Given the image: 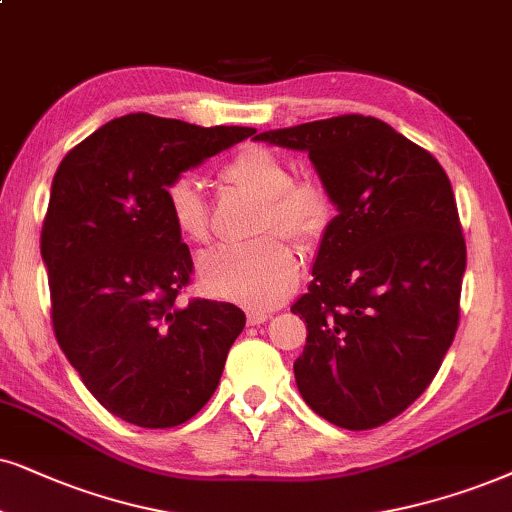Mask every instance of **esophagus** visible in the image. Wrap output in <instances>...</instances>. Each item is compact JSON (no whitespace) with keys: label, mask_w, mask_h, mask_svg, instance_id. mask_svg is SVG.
Masks as SVG:
<instances>
[{"label":"esophagus","mask_w":512,"mask_h":512,"mask_svg":"<svg viewBox=\"0 0 512 512\" xmlns=\"http://www.w3.org/2000/svg\"><path fill=\"white\" fill-rule=\"evenodd\" d=\"M271 312H264V309H248V323L250 326H260V323L269 321Z\"/></svg>","instance_id":"1"}]
</instances>
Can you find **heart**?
Listing matches in <instances>:
<instances>
[{"label": "heart", "mask_w": 512, "mask_h": 512, "mask_svg": "<svg viewBox=\"0 0 512 512\" xmlns=\"http://www.w3.org/2000/svg\"><path fill=\"white\" fill-rule=\"evenodd\" d=\"M222 179L264 200L260 231H281L300 243L316 241L331 222V198L319 181H293L281 155L262 146L243 148L224 165ZM167 215L181 238L205 243L210 215L203 193L191 177L174 179L165 191ZM300 255L281 236H264L245 245H222L203 257L198 276L217 297L264 307L281 300L300 278Z\"/></svg>", "instance_id": "heart-1"}]
</instances>
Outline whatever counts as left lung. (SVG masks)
<instances>
[{"instance_id":"8db88e82","label":"left lung","mask_w":512,"mask_h":512,"mask_svg":"<svg viewBox=\"0 0 512 512\" xmlns=\"http://www.w3.org/2000/svg\"><path fill=\"white\" fill-rule=\"evenodd\" d=\"M255 141L309 153L338 210L293 304L307 323L297 390L338 428H378L425 392L454 342L465 241L451 181L425 148L364 115Z\"/></svg>"}]
</instances>
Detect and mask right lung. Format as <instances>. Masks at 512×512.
<instances>
[{
    "instance_id": "add662e5",
    "label": "right lung",
    "mask_w": 512,
    "mask_h": 512,
    "mask_svg": "<svg viewBox=\"0 0 512 512\" xmlns=\"http://www.w3.org/2000/svg\"><path fill=\"white\" fill-rule=\"evenodd\" d=\"M252 134L122 115L77 144L51 181L42 260L56 340L103 409L139 428L196 416L245 326L231 302H177L193 262L165 191Z\"/></svg>"
}]
</instances>
